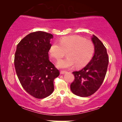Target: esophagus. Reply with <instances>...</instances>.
<instances>
[{
  "label": "esophagus",
  "mask_w": 122,
  "mask_h": 122,
  "mask_svg": "<svg viewBox=\"0 0 122 122\" xmlns=\"http://www.w3.org/2000/svg\"><path fill=\"white\" fill-rule=\"evenodd\" d=\"M66 71H60V73L61 74H65L66 73Z\"/></svg>",
  "instance_id": "obj_1"
}]
</instances>
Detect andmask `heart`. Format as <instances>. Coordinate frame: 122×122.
<instances>
[{"label":"heart","mask_w":122,"mask_h":122,"mask_svg":"<svg viewBox=\"0 0 122 122\" xmlns=\"http://www.w3.org/2000/svg\"><path fill=\"white\" fill-rule=\"evenodd\" d=\"M60 44L54 42L49 49L51 57L56 61L62 58L67 53V57L59 62L57 66L61 68L75 67H83L89 62L93 56L95 46L92 41L81 36H71L61 38Z\"/></svg>","instance_id":"obj_1"}]
</instances>
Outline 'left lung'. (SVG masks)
I'll use <instances>...</instances> for the list:
<instances>
[{"label": "left lung", "instance_id": "obj_1", "mask_svg": "<svg viewBox=\"0 0 122 122\" xmlns=\"http://www.w3.org/2000/svg\"><path fill=\"white\" fill-rule=\"evenodd\" d=\"M92 40L95 46L92 60L81 71L73 72L75 79L71 84V89L80 97L89 96L100 88L108 68L109 57L106 47L96 36H93Z\"/></svg>", "mask_w": 122, "mask_h": 122}]
</instances>
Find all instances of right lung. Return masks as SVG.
<instances>
[{"mask_svg":"<svg viewBox=\"0 0 122 122\" xmlns=\"http://www.w3.org/2000/svg\"><path fill=\"white\" fill-rule=\"evenodd\" d=\"M52 34L38 31L31 33L20 41L14 55L15 71L27 92L36 98L52 94L54 80L60 72L49 61L48 51Z\"/></svg>","mask_w":122,"mask_h":122,"instance_id":"add662e5","label":"right lung"}]
</instances>
